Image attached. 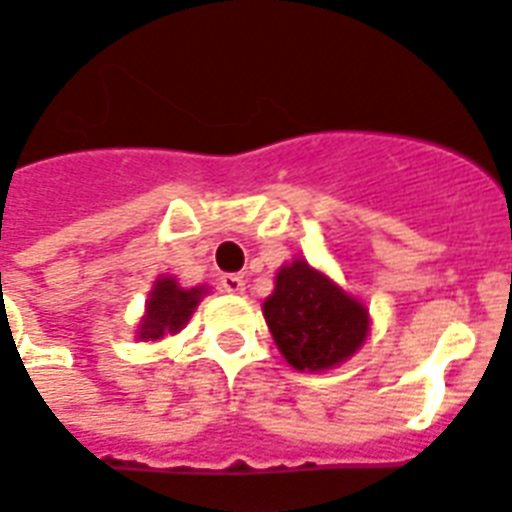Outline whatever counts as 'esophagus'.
Instances as JSON below:
<instances>
[{
	"label": "esophagus",
	"mask_w": 512,
	"mask_h": 512,
	"mask_svg": "<svg viewBox=\"0 0 512 512\" xmlns=\"http://www.w3.org/2000/svg\"><path fill=\"white\" fill-rule=\"evenodd\" d=\"M220 289L228 294H244V278L236 273H226V276H220Z\"/></svg>",
	"instance_id": "1"
}]
</instances>
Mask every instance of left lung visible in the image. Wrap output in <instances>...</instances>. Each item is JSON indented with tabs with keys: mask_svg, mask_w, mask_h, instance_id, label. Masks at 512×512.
Wrapping results in <instances>:
<instances>
[{
	"mask_svg": "<svg viewBox=\"0 0 512 512\" xmlns=\"http://www.w3.org/2000/svg\"><path fill=\"white\" fill-rule=\"evenodd\" d=\"M263 315L276 347L297 371L321 373L344 363L371 331L368 307L302 257L278 270Z\"/></svg>",
	"mask_w": 512,
	"mask_h": 512,
	"instance_id": "left-lung-1",
	"label": "left lung"
}]
</instances>
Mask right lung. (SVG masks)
Here are the masks:
<instances>
[{
  "mask_svg": "<svg viewBox=\"0 0 512 512\" xmlns=\"http://www.w3.org/2000/svg\"><path fill=\"white\" fill-rule=\"evenodd\" d=\"M205 286L184 289L173 276L157 278L147 299V310L139 323V339L157 342L165 334H178L189 323L191 313L197 310Z\"/></svg>",
  "mask_w": 512,
  "mask_h": 512,
  "instance_id": "obj_1",
  "label": "right lung"
}]
</instances>
